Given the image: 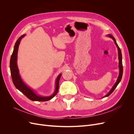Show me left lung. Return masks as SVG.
Returning <instances> with one entry per match:
<instances>
[{"instance_id": "obj_1", "label": "left lung", "mask_w": 134, "mask_h": 134, "mask_svg": "<svg viewBox=\"0 0 134 134\" xmlns=\"http://www.w3.org/2000/svg\"><path fill=\"white\" fill-rule=\"evenodd\" d=\"M107 36L111 38L112 40H114V42H115V44H116L117 49H118V60H119V65H118V67H119V75L118 76V78L117 79L116 82H115V83L114 84V85L112 86V87L111 88V89L110 90V91L109 92V93L105 95L103 98L105 97H107L109 96L112 92H113V91L115 90V89L116 88V87L117 86V85H118V83L120 82V81H121L122 78V75H123V65H122V53H121V49L119 48V47H118L117 42L116 41V40L115 39V38L112 36L110 34H108L107 35Z\"/></svg>"}]
</instances>
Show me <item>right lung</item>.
<instances>
[{
	"label": "right lung",
	"mask_w": 134,
	"mask_h": 134,
	"mask_svg": "<svg viewBox=\"0 0 134 134\" xmlns=\"http://www.w3.org/2000/svg\"><path fill=\"white\" fill-rule=\"evenodd\" d=\"M25 36V35H23L21 36L16 41V43L14 46L13 51L12 54L11 56L10 62V68L11 71V75L12 77V79L14 85L23 94H24L27 98H29L32 101H38V102H46L51 100V99L55 97L56 94L58 93L59 87V80L61 78V73L60 74L57 78L56 79L55 82V88L54 92L50 96H40L35 91L31 89L30 87L27 86L26 84L24 82L23 80L22 79L19 74V71L17 66V54L18 51V47L20 44V42Z\"/></svg>",
	"instance_id": "obj_1"
}]
</instances>
